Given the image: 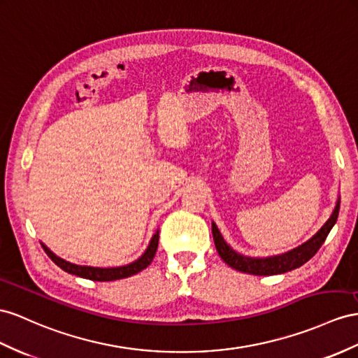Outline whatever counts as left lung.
Wrapping results in <instances>:
<instances>
[{"label":"left lung","mask_w":358,"mask_h":358,"mask_svg":"<svg viewBox=\"0 0 358 358\" xmlns=\"http://www.w3.org/2000/svg\"><path fill=\"white\" fill-rule=\"evenodd\" d=\"M338 208H341V198H337L336 207L333 210L331 216L327 219V222L320 227L308 241L298 245L296 248H293V250H290L287 252H282V254L268 255V257H251V255H243L241 252H237L224 241V237L215 222H212L213 241H215L219 257H221L228 264V266L236 269V271L251 273V275L284 273V272H289V271H293V269L302 266V264L307 263L317 252V250L322 246L328 233L331 231V228L334 227V224L337 221Z\"/></svg>","instance_id":"left-lung-1"}]
</instances>
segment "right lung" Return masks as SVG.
Here are the masks:
<instances>
[{
  "label": "right lung",
  "mask_w": 358,
  "mask_h": 358,
  "mask_svg": "<svg viewBox=\"0 0 358 358\" xmlns=\"http://www.w3.org/2000/svg\"><path fill=\"white\" fill-rule=\"evenodd\" d=\"M157 246H159V230L152 234L148 246H146V250L143 251V254L139 259H136L134 262L128 263V264H124V266L94 268V266H86V264H76V263L63 260V259L57 257V255L54 254L47 245L42 243V248L45 250V252H47L48 257L54 263H56L60 269H63L68 273L77 275V277L92 280V281H115V280L131 277V275L143 271L145 268H148V264L152 262L155 251H157Z\"/></svg>",
  "instance_id": "right-lung-1"
}]
</instances>
